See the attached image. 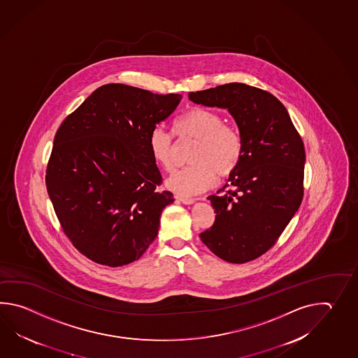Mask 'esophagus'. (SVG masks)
I'll use <instances>...</instances> for the list:
<instances>
[{"instance_id": "obj_1", "label": "esophagus", "mask_w": 358, "mask_h": 358, "mask_svg": "<svg viewBox=\"0 0 358 358\" xmlns=\"http://www.w3.org/2000/svg\"><path fill=\"white\" fill-rule=\"evenodd\" d=\"M176 199L180 201L184 205H193L196 202V198L192 197H182V196H176Z\"/></svg>"}]
</instances>
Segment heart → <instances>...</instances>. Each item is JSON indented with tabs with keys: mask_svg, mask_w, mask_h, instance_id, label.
<instances>
[{
	"mask_svg": "<svg viewBox=\"0 0 358 358\" xmlns=\"http://www.w3.org/2000/svg\"><path fill=\"white\" fill-rule=\"evenodd\" d=\"M176 136L196 139L190 152L189 166L174 173L168 187L176 194L192 196L213 185L217 176L229 178L236 173L243 157V139L231 125L224 124L222 116L211 108L193 106L174 120ZM148 150L152 160L170 171L174 165V141L161 127L151 130Z\"/></svg>",
	"mask_w": 358,
	"mask_h": 358,
	"instance_id": "b5f03b06",
	"label": "heart"
}]
</instances>
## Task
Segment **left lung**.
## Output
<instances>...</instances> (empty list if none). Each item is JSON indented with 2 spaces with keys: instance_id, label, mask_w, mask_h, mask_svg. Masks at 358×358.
Returning <instances> with one entry per match:
<instances>
[{
  "instance_id": "left-lung-1",
  "label": "left lung",
  "mask_w": 358,
  "mask_h": 358,
  "mask_svg": "<svg viewBox=\"0 0 358 358\" xmlns=\"http://www.w3.org/2000/svg\"><path fill=\"white\" fill-rule=\"evenodd\" d=\"M189 99L228 108L243 139L242 161L219 190L225 193L208 197L216 216L201 241L230 264L257 259L276 243L302 202V138L282 102L256 87L224 84L189 92Z\"/></svg>"
}]
</instances>
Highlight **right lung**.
<instances>
[{"label":"right lung","mask_w":358,"mask_h":358,"mask_svg":"<svg viewBox=\"0 0 358 358\" xmlns=\"http://www.w3.org/2000/svg\"><path fill=\"white\" fill-rule=\"evenodd\" d=\"M182 94L125 84L92 93L56 131L46 185L61 228L85 257L106 266L139 259L159 233L173 193L148 150L153 128Z\"/></svg>","instance_id":"obj_1"}]
</instances>
